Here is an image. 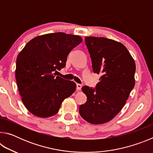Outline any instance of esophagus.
<instances>
[{
	"label": "esophagus",
	"mask_w": 153,
	"mask_h": 153,
	"mask_svg": "<svg viewBox=\"0 0 153 153\" xmlns=\"http://www.w3.org/2000/svg\"><path fill=\"white\" fill-rule=\"evenodd\" d=\"M76 86H77V90H80L82 89V86L81 84H76Z\"/></svg>",
	"instance_id": "obj_1"
}]
</instances>
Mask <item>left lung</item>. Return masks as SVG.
I'll list each match as a JSON object with an SVG mask.
<instances>
[{"label": "left lung", "instance_id": "obj_1", "mask_svg": "<svg viewBox=\"0 0 153 153\" xmlns=\"http://www.w3.org/2000/svg\"><path fill=\"white\" fill-rule=\"evenodd\" d=\"M85 42L94 73L102 75L95 89L85 86L87 101L80 105L81 117L92 124H102L115 117L135 85L136 64L128 49L117 41L88 36Z\"/></svg>", "mask_w": 153, "mask_h": 153}]
</instances>
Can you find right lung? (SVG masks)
Segmentation results:
<instances>
[{
  "label": "right lung",
  "mask_w": 153,
  "mask_h": 153,
  "mask_svg": "<svg viewBox=\"0 0 153 153\" xmlns=\"http://www.w3.org/2000/svg\"><path fill=\"white\" fill-rule=\"evenodd\" d=\"M82 41L79 36L47 33L33 38L18 55L17 88L25 108L33 115L42 118L55 115L63 100L75 92L76 83L53 73L65 66L69 52Z\"/></svg>",
  "instance_id": "1"
}]
</instances>
